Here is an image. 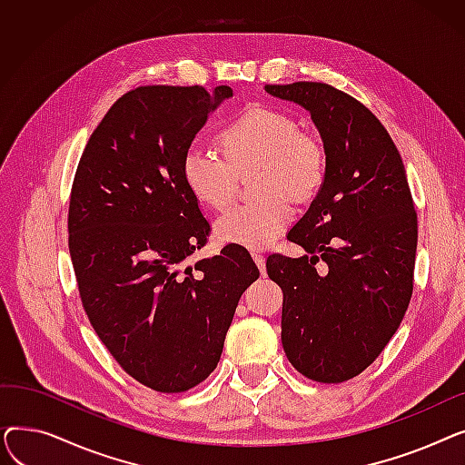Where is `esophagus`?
I'll list each match as a JSON object with an SVG mask.
<instances>
[{
	"label": "esophagus",
	"mask_w": 465,
	"mask_h": 465,
	"mask_svg": "<svg viewBox=\"0 0 465 465\" xmlns=\"http://www.w3.org/2000/svg\"><path fill=\"white\" fill-rule=\"evenodd\" d=\"M252 260H254V263L258 265L260 273H262V275H265V258H263L262 254H258V252H252Z\"/></svg>",
	"instance_id": "obj_1"
}]
</instances>
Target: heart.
Instances as JSON below:
<instances>
[{
    "instance_id": "b5f03b06",
    "label": "heart",
    "mask_w": 465,
    "mask_h": 465,
    "mask_svg": "<svg viewBox=\"0 0 465 465\" xmlns=\"http://www.w3.org/2000/svg\"><path fill=\"white\" fill-rule=\"evenodd\" d=\"M223 156L190 146L181 171L190 193L213 211L228 209L239 181L254 173L251 192L258 202L216 220V237L258 251L270 245L290 224L292 207L319 198L330 171L326 141L298 120L270 105H249L218 135Z\"/></svg>"
}]
</instances>
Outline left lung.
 <instances>
[{
	"instance_id": "obj_1",
	"label": "left lung",
	"mask_w": 465,
	"mask_h": 465,
	"mask_svg": "<svg viewBox=\"0 0 465 465\" xmlns=\"http://www.w3.org/2000/svg\"><path fill=\"white\" fill-rule=\"evenodd\" d=\"M265 90L303 105L330 153L321 195L286 235L307 254L265 262L284 296L282 347L307 379L345 382L384 351L412 296L419 226L405 167L381 120L347 92L309 81Z\"/></svg>"
}]
</instances>
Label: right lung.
<instances>
[{
	"label": "right lung",
	"instance_id": "1",
	"mask_svg": "<svg viewBox=\"0 0 465 465\" xmlns=\"http://www.w3.org/2000/svg\"><path fill=\"white\" fill-rule=\"evenodd\" d=\"M230 86H139L90 135L69 195V254L88 321L118 365L156 392L203 382L223 354L239 298L260 272L226 245L183 179V156Z\"/></svg>",
	"mask_w": 465,
	"mask_h": 465
}]
</instances>
